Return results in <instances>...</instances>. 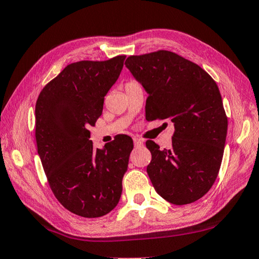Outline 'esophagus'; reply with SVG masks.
<instances>
[{"label": "esophagus", "instance_id": "esophagus-1", "mask_svg": "<svg viewBox=\"0 0 259 259\" xmlns=\"http://www.w3.org/2000/svg\"><path fill=\"white\" fill-rule=\"evenodd\" d=\"M134 143L136 146H139V145H143V140L139 138H134Z\"/></svg>", "mask_w": 259, "mask_h": 259}]
</instances>
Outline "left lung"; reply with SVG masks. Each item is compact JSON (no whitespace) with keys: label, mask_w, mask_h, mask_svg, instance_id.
<instances>
[{"label":"left lung","mask_w":259,"mask_h":259,"mask_svg":"<svg viewBox=\"0 0 259 259\" xmlns=\"http://www.w3.org/2000/svg\"><path fill=\"white\" fill-rule=\"evenodd\" d=\"M125 67L148 94L146 120L175 124L170 149L146 142L155 190L171 204L194 203L207 194L222 163L228 117L218 84L199 65L170 51L131 55Z\"/></svg>","instance_id":"obj_1"}]
</instances>
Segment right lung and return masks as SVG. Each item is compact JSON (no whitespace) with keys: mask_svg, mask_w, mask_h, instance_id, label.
<instances>
[{"mask_svg":"<svg viewBox=\"0 0 259 259\" xmlns=\"http://www.w3.org/2000/svg\"><path fill=\"white\" fill-rule=\"evenodd\" d=\"M125 55L79 61L65 67L36 102L37 152L49 185L61 204L82 218H101L122 194L134 142L119 135L94 148L89 126L102 115L104 97L119 78Z\"/></svg>","mask_w":259,"mask_h":259,"instance_id":"obj_1","label":"right lung"}]
</instances>
